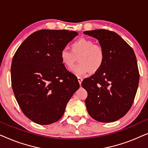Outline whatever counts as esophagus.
I'll use <instances>...</instances> for the list:
<instances>
[{
	"mask_svg": "<svg viewBox=\"0 0 148 148\" xmlns=\"http://www.w3.org/2000/svg\"><path fill=\"white\" fill-rule=\"evenodd\" d=\"M77 79H78L79 83V84L81 85V84H82V81H83V78L81 77H77Z\"/></svg>",
	"mask_w": 148,
	"mask_h": 148,
	"instance_id": "34e87169",
	"label": "esophagus"
}]
</instances>
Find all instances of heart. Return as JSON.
<instances>
[{
    "instance_id": "b5f03b06",
    "label": "heart",
    "mask_w": 148,
    "mask_h": 148,
    "mask_svg": "<svg viewBox=\"0 0 148 148\" xmlns=\"http://www.w3.org/2000/svg\"><path fill=\"white\" fill-rule=\"evenodd\" d=\"M71 50L63 48L60 52L62 64L70 69L79 57V62L72 68L73 73L84 75L89 72L95 73L102 67L104 60V52L100 44L87 38H80L71 44Z\"/></svg>"
}]
</instances>
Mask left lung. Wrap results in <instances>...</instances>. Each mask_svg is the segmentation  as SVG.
Here are the masks:
<instances>
[{"label":"left lung","instance_id":"8db88e82","mask_svg":"<svg viewBox=\"0 0 148 148\" xmlns=\"http://www.w3.org/2000/svg\"><path fill=\"white\" fill-rule=\"evenodd\" d=\"M84 33L99 40L104 52L102 67L82 86L90 116L102 123L117 121L132 106L139 85V73L133 48L116 33L106 29Z\"/></svg>","mask_w":148,"mask_h":148}]
</instances>
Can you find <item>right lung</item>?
Returning <instances> with one entry per match:
<instances>
[{
	"instance_id": "right-lung-1",
	"label": "right lung",
	"mask_w": 148,
	"mask_h": 148,
	"mask_svg": "<svg viewBox=\"0 0 148 148\" xmlns=\"http://www.w3.org/2000/svg\"><path fill=\"white\" fill-rule=\"evenodd\" d=\"M78 35L66 29H42L23 41L12 60L11 86L23 114L39 125L61 118L79 88L77 78L60 60V52Z\"/></svg>"
}]
</instances>
